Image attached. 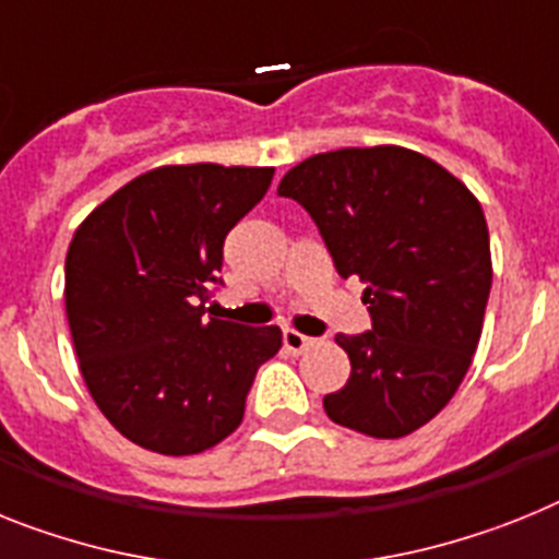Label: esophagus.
I'll list each match as a JSON object with an SVG mask.
<instances>
[{"label":"esophagus","mask_w":559,"mask_h":559,"mask_svg":"<svg viewBox=\"0 0 559 559\" xmlns=\"http://www.w3.org/2000/svg\"><path fill=\"white\" fill-rule=\"evenodd\" d=\"M312 344H316L312 337L301 335V332H295V330H284V346H287V349L293 352V355H298V352L309 349V346H312Z\"/></svg>","instance_id":"1"}]
</instances>
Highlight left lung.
<instances>
[{
    "label": "left lung",
    "instance_id": "1",
    "mask_svg": "<svg viewBox=\"0 0 559 559\" xmlns=\"http://www.w3.org/2000/svg\"><path fill=\"white\" fill-rule=\"evenodd\" d=\"M278 195L312 215L337 275L367 284L372 330L335 337L352 372L323 409L369 438H406L452 401L480 341L491 289L480 201L397 144L309 156Z\"/></svg>",
    "mask_w": 559,
    "mask_h": 559
}]
</instances>
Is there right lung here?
<instances>
[{
  "label": "right lung",
  "mask_w": 559,
  "mask_h": 559,
  "mask_svg": "<svg viewBox=\"0 0 559 559\" xmlns=\"http://www.w3.org/2000/svg\"><path fill=\"white\" fill-rule=\"evenodd\" d=\"M272 167L167 164L116 190L68 247L64 309L102 415L135 447L199 454L238 429L278 326L204 318L224 238L270 190Z\"/></svg>",
  "instance_id": "1"
}]
</instances>
